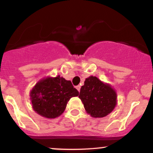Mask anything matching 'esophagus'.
I'll return each instance as SVG.
<instances>
[{
    "label": "esophagus",
    "mask_w": 153,
    "mask_h": 153,
    "mask_svg": "<svg viewBox=\"0 0 153 153\" xmlns=\"http://www.w3.org/2000/svg\"><path fill=\"white\" fill-rule=\"evenodd\" d=\"M76 89H77L79 91H80V88H81L80 85H76Z\"/></svg>",
    "instance_id": "esophagus-1"
}]
</instances>
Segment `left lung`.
I'll return each mask as SVG.
<instances>
[{"label":"left lung","instance_id":"left-lung-1","mask_svg":"<svg viewBox=\"0 0 153 153\" xmlns=\"http://www.w3.org/2000/svg\"><path fill=\"white\" fill-rule=\"evenodd\" d=\"M79 97L87 113L94 118L107 116L116 104V94L114 90L92 76L84 82Z\"/></svg>","mask_w":153,"mask_h":153}]
</instances>
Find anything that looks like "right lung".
Listing matches in <instances>:
<instances>
[{"label": "right lung", "instance_id": "obj_1", "mask_svg": "<svg viewBox=\"0 0 153 153\" xmlns=\"http://www.w3.org/2000/svg\"><path fill=\"white\" fill-rule=\"evenodd\" d=\"M79 95L70 80L58 76L37 82L30 92L33 108L40 116L54 119L64 111L71 97Z\"/></svg>", "mask_w": 153, "mask_h": 153}]
</instances>
